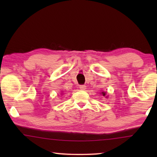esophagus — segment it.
<instances>
[{
    "instance_id": "1",
    "label": "esophagus",
    "mask_w": 157,
    "mask_h": 157,
    "mask_svg": "<svg viewBox=\"0 0 157 157\" xmlns=\"http://www.w3.org/2000/svg\"><path fill=\"white\" fill-rule=\"evenodd\" d=\"M79 88H80L81 90H85L86 89V86L85 85H81L80 86H79Z\"/></svg>"
}]
</instances>
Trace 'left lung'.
Masks as SVG:
<instances>
[{
	"label": "left lung",
	"mask_w": 157,
	"mask_h": 157,
	"mask_svg": "<svg viewBox=\"0 0 157 157\" xmlns=\"http://www.w3.org/2000/svg\"><path fill=\"white\" fill-rule=\"evenodd\" d=\"M101 94H103V96H105V95H106V93H104V92H102V93H101Z\"/></svg>",
	"instance_id": "left-lung-1"
}]
</instances>
